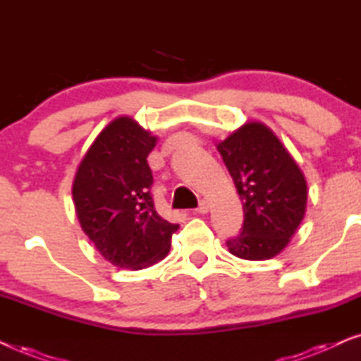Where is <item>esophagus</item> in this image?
<instances>
[{
    "mask_svg": "<svg viewBox=\"0 0 361 361\" xmlns=\"http://www.w3.org/2000/svg\"><path fill=\"white\" fill-rule=\"evenodd\" d=\"M209 209H210L209 202L200 200L199 202V207H197V212H199V214H207V212H209Z\"/></svg>",
    "mask_w": 361,
    "mask_h": 361,
    "instance_id": "1",
    "label": "esophagus"
}]
</instances>
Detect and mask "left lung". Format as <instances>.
<instances>
[{"label": "left lung", "instance_id": "left-lung-1", "mask_svg": "<svg viewBox=\"0 0 361 361\" xmlns=\"http://www.w3.org/2000/svg\"><path fill=\"white\" fill-rule=\"evenodd\" d=\"M216 149L243 202L241 231L226 240L243 259H269L284 250L305 214L307 184L281 141L261 123H246Z\"/></svg>", "mask_w": 361, "mask_h": 361}]
</instances>
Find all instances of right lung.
I'll return each instance as SVG.
<instances>
[{
    "label": "right lung",
    "mask_w": 361,
    "mask_h": 361,
    "mask_svg": "<svg viewBox=\"0 0 361 361\" xmlns=\"http://www.w3.org/2000/svg\"><path fill=\"white\" fill-rule=\"evenodd\" d=\"M156 137L121 116L103 130L78 166L73 202L85 235L111 264L142 269L169 253L179 225L157 214L147 156Z\"/></svg>",
    "instance_id": "add662e5"
}]
</instances>
